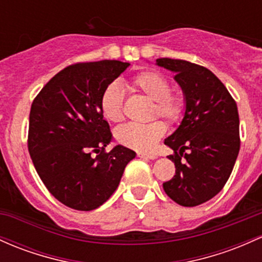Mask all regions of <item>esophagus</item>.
I'll use <instances>...</instances> for the list:
<instances>
[{
  "instance_id": "1",
  "label": "esophagus",
  "mask_w": 262,
  "mask_h": 262,
  "mask_svg": "<svg viewBox=\"0 0 262 262\" xmlns=\"http://www.w3.org/2000/svg\"><path fill=\"white\" fill-rule=\"evenodd\" d=\"M138 157L139 158H144V159H155L157 158V154L154 153H138Z\"/></svg>"
}]
</instances>
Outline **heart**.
<instances>
[{"label":"heart","instance_id":"1","mask_svg":"<svg viewBox=\"0 0 262 262\" xmlns=\"http://www.w3.org/2000/svg\"><path fill=\"white\" fill-rule=\"evenodd\" d=\"M129 87L153 100L150 118L160 117L169 124H177L183 119L185 100L179 92L171 89L170 80L163 73L153 70L140 71L129 79ZM103 117L109 122L119 123L124 119V100L120 88L112 83L103 91L99 99ZM165 133V124L155 119L146 124H125L116 130L119 144L134 150H148Z\"/></svg>","mask_w":262,"mask_h":262}]
</instances>
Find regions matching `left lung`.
I'll list each match as a JSON object with an SVG mask.
<instances>
[{
	"label": "left lung",
	"instance_id": "1",
	"mask_svg": "<svg viewBox=\"0 0 262 262\" xmlns=\"http://www.w3.org/2000/svg\"><path fill=\"white\" fill-rule=\"evenodd\" d=\"M174 72L185 96L179 128L164 140L174 154L175 175L163 183L164 191L182 206L212 199L228 182L240 150L238 112L224 83L203 66L184 59L158 58Z\"/></svg>",
	"mask_w": 262,
	"mask_h": 262
}]
</instances>
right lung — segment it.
<instances>
[{
	"instance_id": "1",
	"label": "right lung",
	"mask_w": 262,
	"mask_h": 262,
	"mask_svg": "<svg viewBox=\"0 0 262 262\" xmlns=\"http://www.w3.org/2000/svg\"><path fill=\"white\" fill-rule=\"evenodd\" d=\"M120 61L79 62L56 74L33 99L28 151L47 190L68 208L89 211L116 191L136 153L112 140L99 99L126 70Z\"/></svg>"
}]
</instances>
